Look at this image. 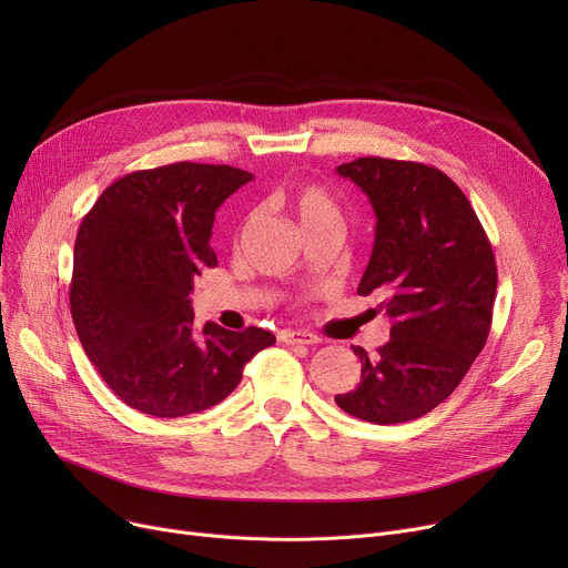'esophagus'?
<instances>
[{
    "label": "esophagus",
    "instance_id": "obj_1",
    "mask_svg": "<svg viewBox=\"0 0 568 568\" xmlns=\"http://www.w3.org/2000/svg\"><path fill=\"white\" fill-rule=\"evenodd\" d=\"M281 341L285 345H315V343H320V338L315 334H311V332H294V329L283 332Z\"/></svg>",
    "mask_w": 568,
    "mask_h": 568
}]
</instances>
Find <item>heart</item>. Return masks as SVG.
I'll list each match as a JSON object with an SVG mask.
<instances>
[{"instance_id": "obj_1", "label": "heart", "mask_w": 568, "mask_h": 568, "mask_svg": "<svg viewBox=\"0 0 568 568\" xmlns=\"http://www.w3.org/2000/svg\"><path fill=\"white\" fill-rule=\"evenodd\" d=\"M283 202L296 216V221H300L306 234L326 225H343V209L338 200L324 186H317V184L294 186L292 191L285 193ZM251 225H253V216H246L244 223L236 230V236H234L236 244H242V239L246 236Z\"/></svg>"}]
</instances>
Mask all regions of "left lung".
<instances>
[{
  "label": "left lung",
  "mask_w": 568,
  "mask_h": 568,
  "mask_svg": "<svg viewBox=\"0 0 568 568\" xmlns=\"http://www.w3.org/2000/svg\"><path fill=\"white\" fill-rule=\"evenodd\" d=\"M377 216L375 246L359 283L394 320L392 338L362 359V382L338 394L343 412L389 426L419 419L454 394L484 349L497 264L465 193L442 170L364 156L338 165Z\"/></svg>",
  "instance_id": "obj_1"
}]
</instances>
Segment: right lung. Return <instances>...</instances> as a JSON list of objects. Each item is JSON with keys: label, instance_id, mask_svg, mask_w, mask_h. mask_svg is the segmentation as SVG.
<instances>
[{"label": "right lung", "instance_id": "obj_1", "mask_svg": "<svg viewBox=\"0 0 568 568\" xmlns=\"http://www.w3.org/2000/svg\"><path fill=\"white\" fill-rule=\"evenodd\" d=\"M253 174L232 165L172 163L110 184L82 219L69 304L78 338L129 407L184 416L219 405L253 356L276 343L248 326L200 332L189 294L204 268L216 209Z\"/></svg>", "mask_w": 568, "mask_h": 568}]
</instances>
